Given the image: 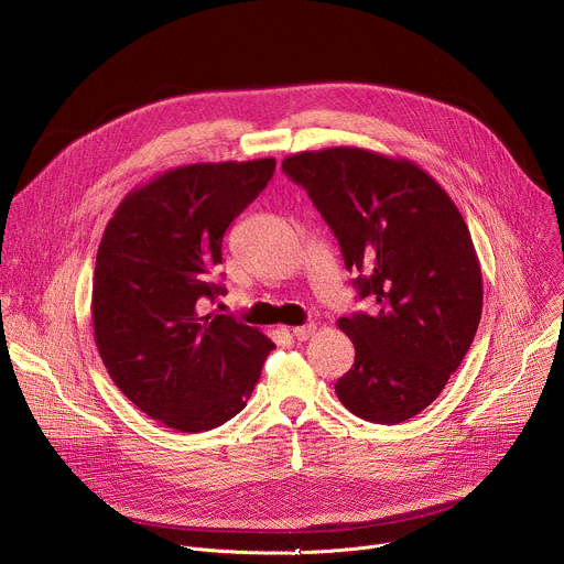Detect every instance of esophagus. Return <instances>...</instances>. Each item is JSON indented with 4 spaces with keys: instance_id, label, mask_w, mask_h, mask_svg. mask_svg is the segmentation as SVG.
<instances>
[{
    "instance_id": "obj_1",
    "label": "esophagus",
    "mask_w": 564,
    "mask_h": 564,
    "mask_svg": "<svg viewBox=\"0 0 564 564\" xmlns=\"http://www.w3.org/2000/svg\"><path fill=\"white\" fill-rule=\"evenodd\" d=\"M314 330H316V326H314V324L296 326V328H292V337H294L296 341H307V339L314 335Z\"/></svg>"
}]
</instances>
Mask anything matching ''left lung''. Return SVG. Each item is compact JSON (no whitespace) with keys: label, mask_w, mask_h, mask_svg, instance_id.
Instances as JSON below:
<instances>
[{"label":"left lung","mask_w":564,"mask_h":564,"mask_svg":"<svg viewBox=\"0 0 564 564\" xmlns=\"http://www.w3.org/2000/svg\"><path fill=\"white\" fill-rule=\"evenodd\" d=\"M283 172L335 231L359 296L377 303L337 321L355 344L339 401L366 422L415 417L462 364L481 316V270L457 205L413 160L361 147L299 151Z\"/></svg>","instance_id":"1"}]
</instances>
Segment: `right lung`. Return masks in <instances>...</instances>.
<instances>
[{
	"mask_svg": "<svg viewBox=\"0 0 564 564\" xmlns=\"http://www.w3.org/2000/svg\"><path fill=\"white\" fill-rule=\"evenodd\" d=\"M274 158L196 163L131 189L102 234L91 294L102 364L133 404L167 429L203 433L246 409L274 344L200 299L225 288L223 234L270 183Z\"/></svg>",
	"mask_w": 564,
	"mask_h": 564,
	"instance_id": "1",
	"label": "right lung"
}]
</instances>
